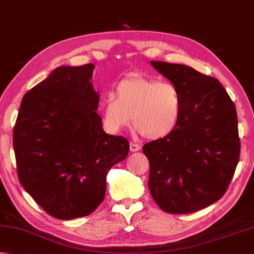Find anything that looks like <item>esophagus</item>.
I'll return each instance as SVG.
<instances>
[{
  "mask_svg": "<svg viewBox=\"0 0 254 254\" xmlns=\"http://www.w3.org/2000/svg\"><path fill=\"white\" fill-rule=\"evenodd\" d=\"M129 148H130V151L135 152V151H138L140 149V146L138 145V143H135V142H130L129 143Z\"/></svg>",
  "mask_w": 254,
  "mask_h": 254,
  "instance_id": "esophagus-1",
  "label": "esophagus"
}]
</instances>
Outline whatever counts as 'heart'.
<instances>
[{"label": "heart", "instance_id": "b5f03b06", "mask_svg": "<svg viewBox=\"0 0 254 254\" xmlns=\"http://www.w3.org/2000/svg\"><path fill=\"white\" fill-rule=\"evenodd\" d=\"M179 88L169 82L135 74L122 79L115 94L105 96L102 116L105 129L118 133L132 125L147 139L169 136L183 116Z\"/></svg>", "mask_w": 254, "mask_h": 254}]
</instances>
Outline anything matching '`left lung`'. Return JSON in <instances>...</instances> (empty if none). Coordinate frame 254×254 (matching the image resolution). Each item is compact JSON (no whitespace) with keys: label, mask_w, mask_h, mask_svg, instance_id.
I'll use <instances>...</instances> for the list:
<instances>
[{"label":"left lung","mask_w":254,"mask_h":254,"mask_svg":"<svg viewBox=\"0 0 254 254\" xmlns=\"http://www.w3.org/2000/svg\"><path fill=\"white\" fill-rule=\"evenodd\" d=\"M179 88L183 116L169 136L143 145L151 197L168 213H190L226 192L240 157L236 106L219 80L187 65L151 61Z\"/></svg>","instance_id":"8db88e82"}]
</instances>
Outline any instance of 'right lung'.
<instances>
[{"instance_id": "1", "label": "right lung", "mask_w": 254, "mask_h": 254, "mask_svg": "<svg viewBox=\"0 0 254 254\" xmlns=\"http://www.w3.org/2000/svg\"><path fill=\"white\" fill-rule=\"evenodd\" d=\"M94 64L61 66L22 99L13 130L17 176L50 216L85 217L103 202L109 169L129 142L104 131Z\"/></svg>"}]
</instances>
